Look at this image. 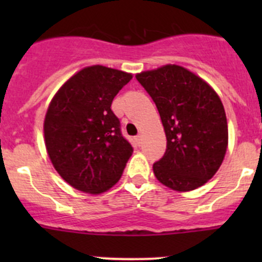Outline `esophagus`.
Instances as JSON below:
<instances>
[{"label": "esophagus", "mask_w": 262, "mask_h": 262, "mask_svg": "<svg viewBox=\"0 0 262 262\" xmlns=\"http://www.w3.org/2000/svg\"><path fill=\"white\" fill-rule=\"evenodd\" d=\"M142 139H143V137H142V134H138V136L136 137V141H137V143H138V144L142 143Z\"/></svg>", "instance_id": "esophagus-1"}]
</instances>
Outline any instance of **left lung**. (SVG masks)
Instances as JSON below:
<instances>
[{
	"instance_id": "1",
	"label": "left lung",
	"mask_w": 262,
	"mask_h": 262,
	"mask_svg": "<svg viewBox=\"0 0 262 262\" xmlns=\"http://www.w3.org/2000/svg\"><path fill=\"white\" fill-rule=\"evenodd\" d=\"M136 78L155 101L167 139L165 155L153 165L156 179L180 192L207 184L228 147L227 116L218 94L178 64L143 71Z\"/></svg>"
}]
</instances>
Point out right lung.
Returning <instances> with one entry per match:
<instances>
[{
	"instance_id": "obj_1",
	"label": "right lung",
	"mask_w": 262,
	"mask_h": 262,
	"mask_svg": "<svg viewBox=\"0 0 262 262\" xmlns=\"http://www.w3.org/2000/svg\"><path fill=\"white\" fill-rule=\"evenodd\" d=\"M133 75L105 66L82 68L59 87L44 119L53 167L86 194H102L120 180L133 153L112 102Z\"/></svg>"
}]
</instances>
